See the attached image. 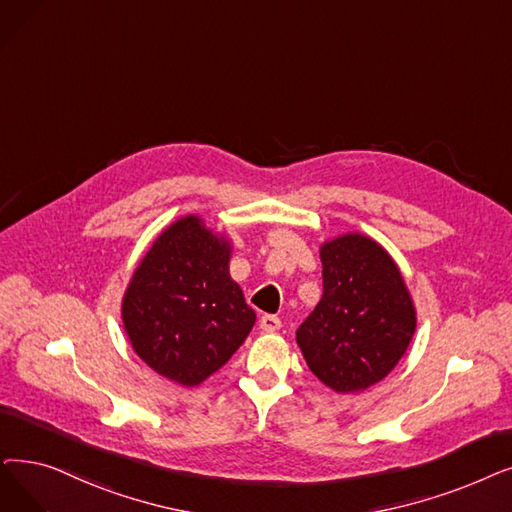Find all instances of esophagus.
Instances as JSON below:
<instances>
[{
    "label": "esophagus",
    "instance_id": "esophagus-1",
    "mask_svg": "<svg viewBox=\"0 0 512 512\" xmlns=\"http://www.w3.org/2000/svg\"><path fill=\"white\" fill-rule=\"evenodd\" d=\"M280 318L278 316H272V314H263L261 318H259V328L263 330V332H274V330H278L280 328Z\"/></svg>",
    "mask_w": 512,
    "mask_h": 512
}]
</instances>
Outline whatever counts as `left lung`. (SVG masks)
Instances as JSON below:
<instances>
[{"label":"left lung","mask_w":512,"mask_h":512,"mask_svg":"<svg viewBox=\"0 0 512 512\" xmlns=\"http://www.w3.org/2000/svg\"><path fill=\"white\" fill-rule=\"evenodd\" d=\"M320 259L324 293L297 328V345L326 387L364 391L402 360L416 330V309L402 272L372 238H332L322 244Z\"/></svg>","instance_id":"obj_1"}]
</instances>
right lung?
Segmentation results:
<instances>
[{
	"label": "right lung",
	"mask_w": 512,
	"mask_h": 512,
	"mask_svg": "<svg viewBox=\"0 0 512 512\" xmlns=\"http://www.w3.org/2000/svg\"><path fill=\"white\" fill-rule=\"evenodd\" d=\"M230 242L201 217L171 224L140 261L121 316L133 351L161 376L201 385L224 366L255 324L230 278Z\"/></svg>",
	"instance_id": "obj_1"
}]
</instances>
